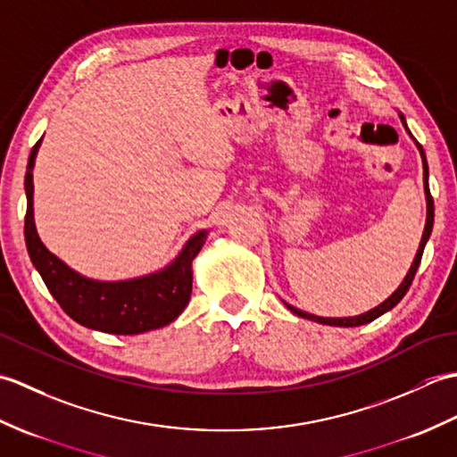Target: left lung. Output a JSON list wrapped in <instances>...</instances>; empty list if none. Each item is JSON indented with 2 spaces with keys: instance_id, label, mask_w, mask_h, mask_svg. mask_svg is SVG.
Wrapping results in <instances>:
<instances>
[{
  "instance_id": "left-lung-1",
  "label": "left lung",
  "mask_w": 457,
  "mask_h": 457,
  "mask_svg": "<svg viewBox=\"0 0 457 457\" xmlns=\"http://www.w3.org/2000/svg\"><path fill=\"white\" fill-rule=\"evenodd\" d=\"M401 120H403L404 128H406V121H404L403 115H401ZM406 131H409V128H406ZM409 133H411V131H409ZM414 143H416V147H419V151H420L422 164H424V192H426V206H428V213H426V228H424V234H422V239H420V247H419V251H416L414 263H412V267H411V270H409V275L404 277L403 285H401L399 288H396L395 293H393L389 298H386L383 304H378L377 308L369 310V312H365V314H361V316H353V318H320V316H314V314L303 312V310H298V308H295V306H290V304H287V303H285V306L290 310V312L296 314V316H300V318L314 320V322L326 324V326H344V328H353V326H363V324L373 322L375 318H378V316L385 314V312H389L391 308H395L396 304L401 303L403 296L406 295V290H409V288H411V285H412L416 270H419L420 259H422V253H424V245H426V241H428V237H430V234H432V226H434V200H432L430 187H428V162H426V154H424L422 145H420L419 141H414Z\"/></svg>"
}]
</instances>
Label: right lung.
<instances>
[{"mask_svg":"<svg viewBox=\"0 0 457 457\" xmlns=\"http://www.w3.org/2000/svg\"><path fill=\"white\" fill-rule=\"evenodd\" d=\"M41 141L35 143L29 154L25 174V244L48 293L76 322L105 334H143L177 320L190 300L192 259L200 253L208 231H198L167 269L149 277L121 283H102L80 277L54 257L37 236L33 221V164Z\"/></svg>","mask_w":457,"mask_h":457,"instance_id":"right-lung-1","label":"right lung"}]
</instances>
